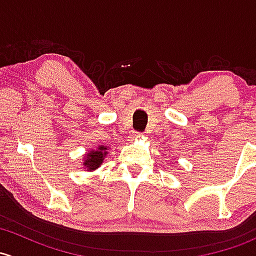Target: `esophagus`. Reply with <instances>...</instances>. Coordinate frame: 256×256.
I'll return each instance as SVG.
<instances>
[{
	"instance_id": "1",
	"label": "esophagus",
	"mask_w": 256,
	"mask_h": 256,
	"mask_svg": "<svg viewBox=\"0 0 256 256\" xmlns=\"http://www.w3.org/2000/svg\"><path fill=\"white\" fill-rule=\"evenodd\" d=\"M138 137H141V134L140 132H134L132 135H131V138H138Z\"/></svg>"
}]
</instances>
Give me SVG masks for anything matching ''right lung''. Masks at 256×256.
I'll list each match as a JSON object with an SVG mask.
<instances>
[{"mask_svg":"<svg viewBox=\"0 0 256 256\" xmlns=\"http://www.w3.org/2000/svg\"><path fill=\"white\" fill-rule=\"evenodd\" d=\"M108 147L104 144H98L96 148L90 150V152L86 153L83 157V169L87 172H93L98 169L104 162V158L108 156Z\"/></svg>","mask_w":256,"mask_h":256,"instance_id":"1","label":"right lung"}]
</instances>
